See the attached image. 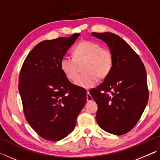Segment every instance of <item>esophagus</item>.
I'll return each instance as SVG.
<instances>
[{
	"instance_id": "obj_1",
	"label": "esophagus",
	"mask_w": 160,
	"mask_h": 160,
	"mask_svg": "<svg viewBox=\"0 0 160 160\" xmlns=\"http://www.w3.org/2000/svg\"><path fill=\"white\" fill-rule=\"evenodd\" d=\"M92 100H93V98L90 95V92L88 91V92H87V101H88V102H91V101H92Z\"/></svg>"
}]
</instances>
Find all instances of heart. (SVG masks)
<instances>
[{
  "label": "heart",
  "instance_id": "1",
  "mask_svg": "<svg viewBox=\"0 0 160 160\" xmlns=\"http://www.w3.org/2000/svg\"><path fill=\"white\" fill-rule=\"evenodd\" d=\"M72 57L64 56L60 61L61 71L68 79L74 80L78 74V63L83 64L84 73L78 75L75 84L82 88H91L98 82L99 78L110 73L113 65V54L107 48L91 41L80 42L72 49Z\"/></svg>",
  "mask_w": 160,
  "mask_h": 160
}]
</instances>
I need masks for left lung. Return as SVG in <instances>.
<instances>
[{
  "label": "left lung",
  "instance_id": "1",
  "mask_svg": "<svg viewBox=\"0 0 160 160\" xmlns=\"http://www.w3.org/2000/svg\"><path fill=\"white\" fill-rule=\"evenodd\" d=\"M92 35L106 43L113 57L110 73L97 89L90 91L98 105L97 121L104 131L123 135L134 128L147 105L145 66L138 55L118 35L111 32H92Z\"/></svg>",
  "mask_w": 160,
  "mask_h": 160
}]
</instances>
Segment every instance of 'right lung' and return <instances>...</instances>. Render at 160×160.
<instances>
[{"mask_svg":"<svg viewBox=\"0 0 160 160\" xmlns=\"http://www.w3.org/2000/svg\"><path fill=\"white\" fill-rule=\"evenodd\" d=\"M80 34L39 43L27 56L19 78L25 118L43 138L58 141L71 132L87 92L70 82L60 61Z\"/></svg>","mask_w":160,"mask_h":160,"instance_id":"1","label":"right lung"}]
</instances>
